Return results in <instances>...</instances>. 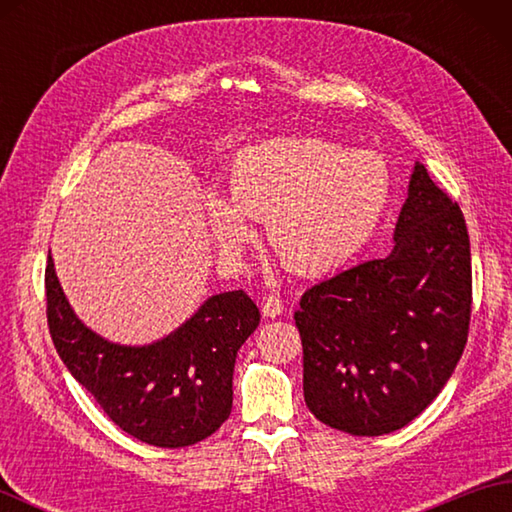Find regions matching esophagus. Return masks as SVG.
<instances>
[{"label": "esophagus", "instance_id": "esophagus-1", "mask_svg": "<svg viewBox=\"0 0 512 512\" xmlns=\"http://www.w3.org/2000/svg\"><path fill=\"white\" fill-rule=\"evenodd\" d=\"M262 312H264L266 319H275V317H279V314H284V303H281L279 297L270 295V297H266V301H264Z\"/></svg>", "mask_w": 512, "mask_h": 512}]
</instances>
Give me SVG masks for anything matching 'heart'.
Listing matches in <instances>:
<instances>
[{
  "label": "heart",
  "mask_w": 512,
  "mask_h": 512,
  "mask_svg": "<svg viewBox=\"0 0 512 512\" xmlns=\"http://www.w3.org/2000/svg\"><path fill=\"white\" fill-rule=\"evenodd\" d=\"M226 200L206 193L204 211L222 253L237 255L250 224L266 222L273 253L292 273L325 275L367 246L391 200L387 162L332 140L275 138L239 151Z\"/></svg>",
  "instance_id": "1"
}]
</instances>
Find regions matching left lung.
<instances>
[{"instance_id": "8db88e82", "label": "left lung", "mask_w": 512, "mask_h": 512, "mask_svg": "<svg viewBox=\"0 0 512 512\" xmlns=\"http://www.w3.org/2000/svg\"><path fill=\"white\" fill-rule=\"evenodd\" d=\"M471 319V244L460 206L413 165L385 259L303 292V398L323 424L385 436L447 385Z\"/></svg>"}]
</instances>
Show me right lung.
Returning a JSON list of instances; mask_svg holds the SVG:
<instances>
[{
    "label": "right lung",
    "mask_w": 512,
    "mask_h": 512,
    "mask_svg": "<svg viewBox=\"0 0 512 512\" xmlns=\"http://www.w3.org/2000/svg\"><path fill=\"white\" fill-rule=\"evenodd\" d=\"M46 297L61 361L129 436L180 449L209 438L231 416L235 356L259 325V308L244 290L209 297L176 330L145 345L114 343L76 317L52 255Z\"/></svg>",
    "instance_id": "1"
}]
</instances>
